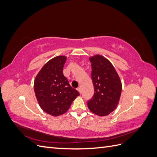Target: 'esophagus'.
<instances>
[{
    "instance_id": "obj_1",
    "label": "esophagus",
    "mask_w": 157,
    "mask_h": 157,
    "mask_svg": "<svg viewBox=\"0 0 157 157\" xmlns=\"http://www.w3.org/2000/svg\"><path fill=\"white\" fill-rule=\"evenodd\" d=\"M77 90H78V91L79 92V93H80V94H81V89H80V87H78V88H77Z\"/></svg>"
}]
</instances>
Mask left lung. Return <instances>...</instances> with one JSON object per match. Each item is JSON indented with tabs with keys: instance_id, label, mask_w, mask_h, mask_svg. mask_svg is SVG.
<instances>
[{
	"instance_id": "8db88e82",
	"label": "left lung",
	"mask_w": 157,
	"mask_h": 157,
	"mask_svg": "<svg viewBox=\"0 0 157 157\" xmlns=\"http://www.w3.org/2000/svg\"><path fill=\"white\" fill-rule=\"evenodd\" d=\"M89 59L94 94L87 105L93 113L107 116L115 110L119 102L122 92L121 79L112 63L103 56L95 55Z\"/></svg>"
}]
</instances>
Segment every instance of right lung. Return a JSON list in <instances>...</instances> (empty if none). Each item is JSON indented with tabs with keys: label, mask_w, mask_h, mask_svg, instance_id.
<instances>
[{
	"label": "right lung",
	"mask_w": 157,
	"mask_h": 157,
	"mask_svg": "<svg viewBox=\"0 0 157 157\" xmlns=\"http://www.w3.org/2000/svg\"><path fill=\"white\" fill-rule=\"evenodd\" d=\"M67 57L49 60L36 76L34 90L40 107L45 113L58 117L68 111L79 92L70 86L63 73Z\"/></svg>",
	"instance_id": "obj_1"
}]
</instances>
